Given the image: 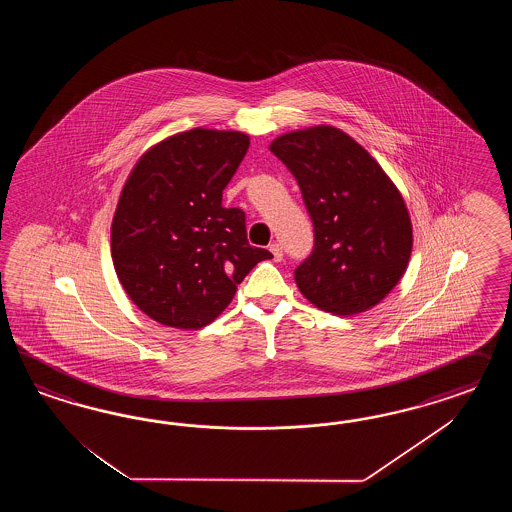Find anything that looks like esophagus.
I'll use <instances>...</instances> for the list:
<instances>
[{"instance_id":"1","label":"esophagus","mask_w":512,"mask_h":512,"mask_svg":"<svg viewBox=\"0 0 512 512\" xmlns=\"http://www.w3.org/2000/svg\"><path fill=\"white\" fill-rule=\"evenodd\" d=\"M270 251H272V255H274V261L279 263L281 259H283V249L279 244H270Z\"/></svg>"}]
</instances>
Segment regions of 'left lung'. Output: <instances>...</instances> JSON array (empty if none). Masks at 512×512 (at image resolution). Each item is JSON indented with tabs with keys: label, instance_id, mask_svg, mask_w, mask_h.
Returning <instances> with one entry per match:
<instances>
[{
	"label": "left lung",
	"instance_id": "8db88e82",
	"mask_svg": "<svg viewBox=\"0 0 512 512\" xmlns=\"http://www.w3.org/2000/svg\"><path fill=\"white\" fill-rule=\"evenodd\" d=\"M293 172L315 231V248L295 270L300 293L319 310L355 315L398 285L413 249L400 189L366 148L334 125L272 140Z\"/></svg>",
	"mask_w": 512,
	"mask_h": 512
}]
</instances>
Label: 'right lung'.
Wrapping results in <instances>:
<instances>
[{"label": "right lung", "instance_id": "1", "mask_svg": "<svg viewBox=\"0 0 512 512\" xmlns=\"http://www.w3.org/2000/svg\"><path fill=\"white\" fill-rule=\"evenodd\" d=\"M248 148L246 133L195 127L148 148L129 172L110 253L131 302L157 323L210 325L249 270L272 257L249 246L244 212L221 204Z\"/></svg>", "mask_w": 512, "mask_h": 512}]
</instances>
